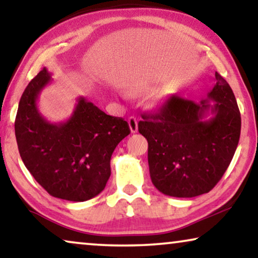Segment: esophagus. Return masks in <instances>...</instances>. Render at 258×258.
Instances as JSON below:
<instances>
[{"instance_id": "1", "label": "esophagus", "mask_w": 258, "mask_h": 258, "mask_svg": "<svg viewBox=\"0 0 258 258\" xmlns=\"http://www.w3.org/2000/svg\"><path fill=\"white\" fill-rule=\"evenodd\" d=\"M128 123H129L130 132H132L133 134L136 133L137 129H139V125H137V119H136V117H134V116H132V117H129Z\"/></svg>"}]
</instances>
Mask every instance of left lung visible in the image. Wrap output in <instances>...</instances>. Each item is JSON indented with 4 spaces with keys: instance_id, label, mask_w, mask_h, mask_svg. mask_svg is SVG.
Here are the masks:
<instances>
[{
    "instance_id": "obj_1",
    "label": "left lung",
    "mask_w": 258,
    "mask_h": 258,
    "mask_svg": "<svg viewBox=\"0 0 258 258\" xmlns=\"http://www.w3.org/2000/svg\"><path fill=\"white\" fill-rule=\"evenodd\" d=\"M215 77L216 84L207 100L195 103L172 96L160 112L144 114L139 122V132L148 141L151 182L164 195L209 192L234 157L241 114L227 81L218 73Z\"/></svg>"
}]
</instances>
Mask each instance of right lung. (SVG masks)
<instances>
[{"instance_id":"add662e5","label":"right lung","mask_w":258,"mask_h":258,"mask_svg":"<svg viewBox=\"0 0 258 258\" xmlns=\"http://www.w3.org/2000/svg\"><path fill=\"white\" fill-rule=\"evenodd\" d=\"M51 81L43 68L23 91L15 119L17 147L26 168L48 194L83 202L105 188L111 155L130 129L124 119L107 115L83 96L67 121H47L37 100Z\"/></svg>"}]
</instances>
